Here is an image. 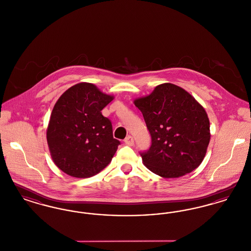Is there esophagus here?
<instances>
[{
	"label": "esophagus",
	"mask_w": 251,
	"mask_h": 251,
	"mask_svg": "<svg viewBox=\"0 0 251 251\" xmlns=\"http://www.w3.org/2000/svg\"><path fill=\"white\" fill-rule=\"evenodd\" d=\"M124 142H125L126 145H128V146H132V145L134 144L133 138H132V136H131V135H128V136L124 139Z\"/></svg>",
	"instance_id": "1"
}]
</instances>
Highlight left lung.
<instances>
[{
    "instance_id": "1",
    "label": "left lung",
    "mask_w": 251,
    "mask_h": 251,
    "mask_svg": "<svg viewBox=\"0 0 251 251\" xmlns=\"http://www.w3.org/2000/svg\"><path fill=\"white\" fill-rule=\"evenodd\" d=\"M151 136L141 151L145 166L163 178H178L199 167L210 142V122L204 108L173 84L156 86L134 100Z\"/></svg>"
}]
</instances>
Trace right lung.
<instances>
[{"mask_svg":"<svg viewBox=\"0 0 251 251\" xmlns=\"http://www.w3.org/2000/svg\"><path fill=\"white\" fill-rule=\"evenodd\" d=\"M97 86L80 83L60 97L52 109L47 141L54 164L68 175L88 178L111 162L120 141L101 110L113 100Z\"/></svg>","mask_w":251,"mask_h":251,"instance_id":"right-lung-1","label":"right lung"}]
</instances>
